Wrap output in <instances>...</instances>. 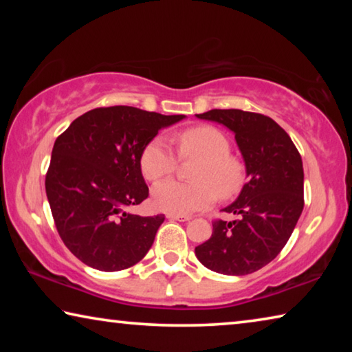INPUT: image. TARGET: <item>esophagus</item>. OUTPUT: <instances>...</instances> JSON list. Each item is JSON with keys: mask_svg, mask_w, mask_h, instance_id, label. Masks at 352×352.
<instances>
[{"mask_svg": "<svg viewBox=\"0 0 352 352\" xmlns=\"http://www.w3.org/2000/svg\"><path fill=\"white\" fill-rule=\"evenodd\" d=\"M169 220H178V222H188V220H190V216H180V214H168Z\"/></svg>", "mask_w": 352, "mask_h": 352, "instance_id": "esophagus-1", "label": "esophagus"}]
</instances>
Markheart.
<instances>
[{
    "label": "heart",
    "instance_id": "1",
    "mask_svg": "<svg viewBox=\"0 0 352 352\" xmlns=\"http://www.w3.org/2000/svg\"><path fill=\"white\" fill-rule=\"evenodd\" d=\"M182 160H199L192 170L195 183L164 182L153 189L152 200L160 211L189 216L210 208L220 199H233L245 184V164L231 153V142L222 130L212 126L189 127L177 136ZM177 157L162 138L142 148L140 169L147 182H160L177 170Z\"/></svg>",
    "mask_w": 352,
    "mask_h": 352
}]
</instances>
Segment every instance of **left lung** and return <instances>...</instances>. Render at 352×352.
<instances>
[{"instance_id":"left-lung-1","label":"left lung","mask_w":352,"mask_h":352,"mask_svg":"<svg viewBox=\"0 0 352 352\" xmlns=\"http://www.w3.org/2000/svg\"><path fill=\"white\" fill-rule=\"evenodd\" d=\"M197 116L233 130L248 182L223 210L239 219L214 220L211 237L195 247V256L212 272L248 275L275 259L294 233L305 206L301 155L285 130L261 113L216 109Z\"/></svg>"}]
</instances>
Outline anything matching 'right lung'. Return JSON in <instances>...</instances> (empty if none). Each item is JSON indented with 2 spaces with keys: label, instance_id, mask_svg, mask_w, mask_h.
I'll use <instances>...</instances> for the list:
<instances>
[{
  "label": "right lung",
  "instance_id": "1",
  "mask_svg": "<svg viewBox=\"0 0 352 352\" xmlns=\"http://www.w3.org/2000/svg\"><path fill=\"white\" fill-rule=\"evenodd\" d=\"M183 118L127 105L100 107L58 135L46 195L58 236L83 264L118 272L147 254L164 216L127 212L148 195L140 157L160 129Z\"/></svg>",
  "mask_w": 352,
  "mask_h": 352
}]
</instances>
